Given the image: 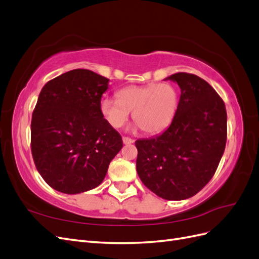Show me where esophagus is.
Instances as JSON below:
<instances>
[{"label": "esophagus", "instance_id": "34e87169", "mask_svg": "<svg viewBox=\"0 0 259 259\" xmlns=\"http://www.w3.org/2000/svg\"><path fill=\"white\" fill-rule=\"evenodd\" d=\"M134 143V139H132L127 136H123V144L124 145H130V144H133Z\"/></svg>", "mask_w": 259, "mask_h": 259}]
</instances>
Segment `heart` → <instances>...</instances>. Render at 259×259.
<instances>
[{
  "label": "heart",
  "mask_w": 259,
  "mask_h": 259,
  "mask_svg": "<svg viewBox=\"0 0 259 259\" xmlns=\"http://www.w3.org/2000/svg\"><path fill=\"white\" fill-rule=\"evenodd\" d=\"M179 104L175 86L169 83L131 85L117 92L116 98L101 100L100 109L107 122L115 128L133 120L147 134L165 130L173 121Z\"/></svg>",
  "instance_id": "obj_1"
}]
</instances>
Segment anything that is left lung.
<instances>
[{
	"instance_id": "obj_1",
	"label": "left lung",
	"mask_w": 259,
	"mask_h": 259,
	"mask_svg": "<svg viewBox=\"0 0 259 259\" xmlns=\"http://www.w3.org/2000/svg\"><path fill=\"white\" fill-rule=\"evenodd\" d=\"M168 79L182 93L176 114L162 134L136 140V169L149 190L177 201L193 197L214 176L227 142V112L200 76L178 72Z\"/></svg>"
}]
</instances>
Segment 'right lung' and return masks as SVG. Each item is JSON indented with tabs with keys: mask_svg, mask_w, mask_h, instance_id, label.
I'll list each match as a JSON object with an SVG mask.
<instances>
[{
	"mask_svg": "<svg viewBox=\"0 0 259 259\" xmlns=\"http://www.w3.org/2000/svg\"><path fill=\"white\" fill-rule=\"evenodd\" d=\"M109 79L74 69L46 83L31 120V152L38 173L67 194L99 186L121 150V135L101 113Z\"/></svg>",
	"mask_w": 259,
	"mask_h": 259,
	"instance_id": "1",
	"label": "right lung"
}]
</instances>
